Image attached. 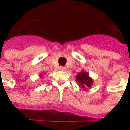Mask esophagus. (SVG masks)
<instances>
[{
  "instance_id": "obj_1",
  "label": "esophagus",
  "mask_w": 130,
  "mask_h": 130,
  "mask_svg": "<svg viewBox=\"0 0 130 130\" xmlns=\"http://www.w3.org/2000/svg\"><path fill=\"white\" fill-rule=\"evenodd\" d=\"M59 69L61 70V71H65V67H64V66H61V67H59Z\"/></svg>"
}]
</instances>
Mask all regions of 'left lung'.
<instances>
[{"mask_svg":"<svg viewBox=\"0 0 130 130\" xmlns=\"http://www.w3.org/2000/svg\"><path fill=\"white\" fill-rule=\"evenodd\" d=\"M76 81L79 84V86L86 90L87 87H90L92 84V79L88 76V73L86 72H80L76 76Z\"/></svg>","mask_w":130,"mask_h":130,"instance_id":"8db88e82","label":"left lung"}]
</instances>
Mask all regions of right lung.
<instances>
[{"label": "right lung", "instance_id": "right-lung-1", "mask_svg": "<svg viewBox=\"0 0 130 130\" xmlns=\"http://www.w3.org/2000/svg\"><path fill=\"white\" fill-rule=\"evenodd\" d=\"M40 76H41V77H42V75H40Z\"/></svg>", "mask_w": 130, "mask_h": 130}]
</instances>
